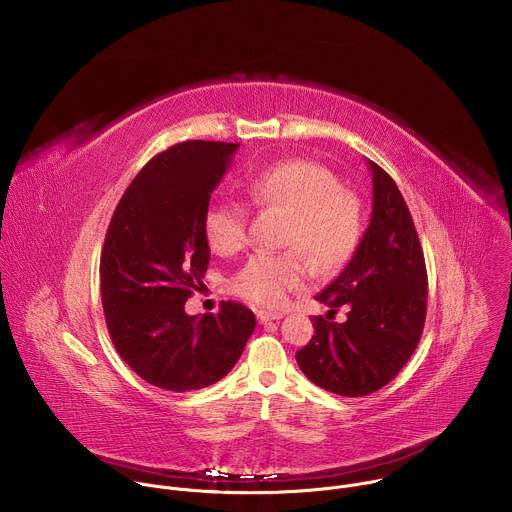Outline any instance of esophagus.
<instances>
[{"label": "esophagus", "instance_id": "1", "mask_svg": "<svg viewBox=\"0 0 512 512\" xmlns=\"http://www.w3.org/2000/svg\"><path fill=\"white\" fill-rule=\"evenodd\" d=\"M283 316L279 314V312H265V310H259L257 312V320L261 322V324H267V322H273V320H281Z\"/></svg>", "mask_w": 512, "mask_h": 512}]
</instances>
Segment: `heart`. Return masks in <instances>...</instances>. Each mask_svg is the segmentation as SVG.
Segmentation results:
<instances>
[{"label":"heart","instance_id":"obj_1","mask_svg":"<svg viewBox=\"0 0 512 512\" xmlns=\"http://www.w3.org/2000/svg\"><path fill=\"white\" fill-rule=\"evenodd\" d=\"M245 188L253 204L289 214L285 245L291 251L251 257L233 279L239 296L279 308L310 273L304 255L318 271H334L352 257L362 233L360 202L324 166L306 160L279 162L249 176ZM247 221L245 204H214L204 221L208 245L223 255L243 249Z\"/></svg>","mask_w":512,"mask_h":512}]
</instances>
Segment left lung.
Listing matches in <instances>:
<instances>
[{"mask_svg": "<svg viewBox=\"0 0 512 512\" xmlns=\"http://www.w3.org/2000/svg\"><path fill=\"white\" fill-rule=\"evenodd\" d=\"M373 212L352 259L316 296L346 322L314 318L312 340L296 352L302 373L318 387L364 397L385 387L415 352L427 310V271L409 208L393 178L367 160ZM328 312V316H330Z\"/></svg>", "mask_w": 512, "mask_h": 512, "instance_id": "obj_1", "label": "left lung"}]
</instances>
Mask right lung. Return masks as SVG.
I'll list each match as a JSON object with an SVG mask.
<instances>
[{
	"label": "right lung",
	"mask_w": 512,
	"mask_h": 512,
	"mask_svg": "<svg viewBox=\"0 0 512 512\" xmlns=\"http://www.w3.org/2000/svg\"><path fill=\"white\" fill-rule=\"evenodd\" d=\"M239 143L184 141L158 154L121 196L101 253V298L111 340L154 387L198 391L227 377L255 330V314L221 302L188 316L210 261L204 221Z\"/></svg>",
	"instance_id": "1"
}]
</instances>
